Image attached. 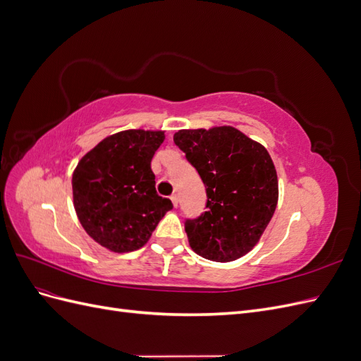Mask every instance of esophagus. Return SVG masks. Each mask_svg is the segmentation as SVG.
Here are the masks:
<instances>
[{"label": "esophagus", "instance_id": "1", "mask_svg": "<svg viewBox=\"0 0 361 361\" xmlns=\"http://www.w3.org/2000/svg\"><path fill=\"white\" fill-rule=\"evenodd\" d=\"M170 199H171V202H173V206L176 207V206H178V203H179V200H178V195H176V194H173Z\"/></svg>", "mask_w": 361, "mask_h": 361}]
</instances>
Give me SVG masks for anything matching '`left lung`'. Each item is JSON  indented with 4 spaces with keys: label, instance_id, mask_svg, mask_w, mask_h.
I'll list each match as a JSON object with an SVG mask.
<instances>
[{
    "label": "left lung",
    "instance_id": "8db88e82",
    "mask_svg": "<svg viewBox=\"0 0 361 361\" xmlns=\"http://www.w3.org/2000/svg\"><path fill=\"white\" fill-rule=\"evenodd\" d=\"M173 140L206 187V211L185 220L191 248L214 262L243 257L265 232L279 200L268 150L232 126L182 129Z\"/></svg>",
    "mask_w": 361,
    "mask_h": 361
}]
</instances>
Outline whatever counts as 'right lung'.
<instances>
[{"label":"right lung","mask_w":361,"mask_h":361,"mask_svg":"<svg viewBox=\"0 0 361 361\" xmlns=\"http://www.w3.org/2000/svg\"><path fill=\"white\" fill-rule=\"evenodd\" d=\"M162 141V130H122L85 154L73 171L78 220L97 244L114 253L143 247L173 207L170 199L158 195L150 169Z\"/></svg>","instance_id":"add662e5"}]
</instances>
